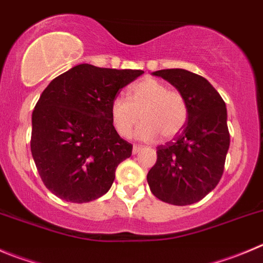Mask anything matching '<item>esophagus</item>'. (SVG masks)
I'll use <instances>...</instances> for the list:
<instances>
[{"instance_id":"esophagus-1","label":"esophagus","mask_w":263,"mask_h":263,"mask_svg":"<svg viewBox=\"0 0 263 263\" xmlns=\"http://www.w3.org/2000/svg\"><path fill=\"white\" fill-rule=\"evenodd\" d=\"M142 149H143V147L138 146V144H134V146H133V155H137L139 151H142Z\"/></svg>"}]
</instances>
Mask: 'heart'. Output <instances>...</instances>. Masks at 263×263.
I'll return each instance as SVG.
<instances>
[{
    "instance_id": "heart-1",
    "label": "heart",
    "mask_w": 263,
    "mask_h": 263,
    "mask_svg": "<svg viewBox=\"0 0 263 263\" xmlns=\"http://www.w3.org/2000/svg\"><path fill=\"white\" fill-rule=\"evenodd\" d=\"M111 121L122 138L132 136L139 121L137 138L152 141L160 136L171 139L178 136L187 122L189 108L183 97L173 91L164 82L155 79H143L130 87L129 99L117 96L112 99Z\"/></svg>"
}]
</instances>
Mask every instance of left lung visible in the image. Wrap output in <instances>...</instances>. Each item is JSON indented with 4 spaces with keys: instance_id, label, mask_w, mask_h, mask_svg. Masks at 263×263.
Listing matches in <instances>:
<instances>
[{
    "instance_id": "obj_1",
    "label": "left lung",
    "mask_w": 263,
    "mask_h": 263,
    "mask_svg": "<svg viewBox=\"0 0 263 263\" xmlns=\"http://www.w3.org/2000/svg\"><path fill=\"white\" fill-rule=\"evenodd\" d=\"M154 76L171 82L189 108L186 126L174 141L157 147L156 164L147 182L161 201L190 205L216 189L230 147L227 109L211 82L181 68L161 69Z\"/></svg>"
}]
</instances>
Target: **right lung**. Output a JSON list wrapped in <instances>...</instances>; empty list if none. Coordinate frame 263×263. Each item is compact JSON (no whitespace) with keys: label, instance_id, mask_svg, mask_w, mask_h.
<instances>
[{"label":"right lung","instance_id":"right-lung-1","mask_svg":"<svg viewBox=\"0 0 263 263\" xmlns=\"http://www.w3.org/2000/svg\"><path fill=\"white\" fill-rule=\"evenodd\" d=\"M141 69L79 64L55 77L32 114L31 151L49 191L71 202L103 196L133 146L111 121L112 99Z\"/></svg>","mask_w":263,"mask_h":263}]
</instances>
